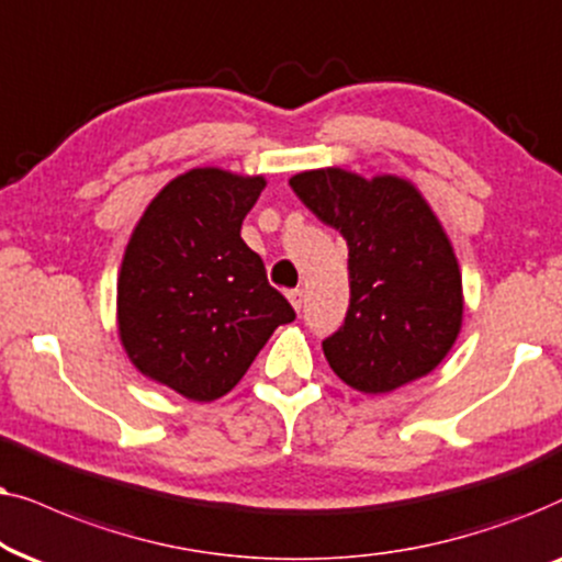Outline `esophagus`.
<instances>
[{
  "label": "esophagus",
  "mask_w": 562,
  "mask_h": 562,
  "mask_svg": "<svg viewBox=\"0 0 562 562\" xmlns=\"http://www.w3.org/2000/svg\"><path fill=\"white\" fill-rule=\"evenodd\" d=\"M288 301H290V305H293L295 311H301L303 308V290H290Z\"/></svg>",
  "instance_id": "34e87169"
}]
</instances>
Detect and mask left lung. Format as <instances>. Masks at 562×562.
I'll return each instance as SVG.
<instances>
[{
	"mask_svg": "<svg viewBox=\"0 0 562 562\" xmlns=\"http://www.w3.org/2000/svg\"><path fill=\"white\" fill-rule=\"evenodd\" d=\"M290 187L349 249V311L324 355L349 387L398 391L442 364L465 313L458 254L406 177L341 167L297 171Z\"/></svg>",
	"mask_w": 562,
	"mask_h": 562,
	"instance_id": "obj_1",
	"label": "left lung"
}]
</instances>
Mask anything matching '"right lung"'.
<instances>
[{
    "label": "right lung",
    "instance_id": "add662e5",
    "mask_svg": "<svg viewBox=\"0 0 562 562\" xmlns=\"http://www.w3.org/2000/svg\"><path fill=\"white\" fill-rule=\"evenodd\" d=\"M267 179L221 167L177 175L146 205L117 272V336L140 375L211 403L295 311L241 238Z\"/></svg>",
    "mask_w": 562,
    "mask_h": 562
}]
</instances>
